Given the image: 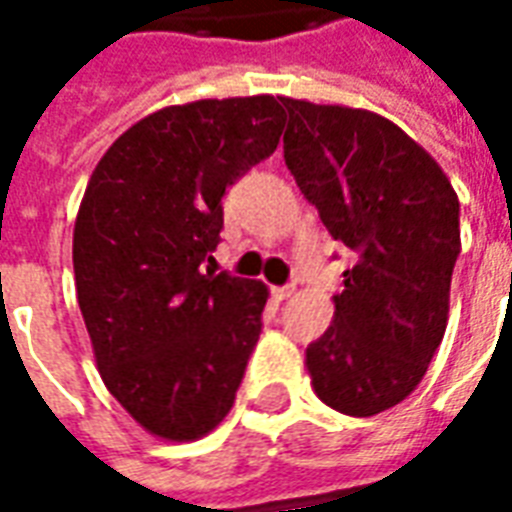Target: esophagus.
<instances>
[{"label":"esophagus","mask_w":512,"mask_h":512,"mask_svg":"<svg viewBox=\"0 0 512 512\" xmlns=\"http://www.w3.org/2000/svg\"><path fill=\"white\" fill-rule=\"evenodd\" d=\"M293 293H296V285H285V288H274V296H277L279 301L290 299Z\"/></svg>","instance_id":"1"}]
</instances>
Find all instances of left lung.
<instances>
[{
  "mask_svg": "<svg viewBox=\"0 0 512 512\" xmlns=\"http://www.w3.org/2000/svg\"><path fill=\"white\" fill-rule=\"evenodd\" d=\"M285 164L334 241L356 255L334 321L307 348L312 389L348 417L406 400L439 348L461 252L450 178L392 120L282 98Z\"/></svg>",
  "mask_w": 512,
  "mask_h": 512,
  "instance_id": "obj_1",
  "label": "left lung"
}]
</instances>
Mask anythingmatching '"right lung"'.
I'll return each mask as SVG.
<instances>
[{
  "mask_svg": "<svg viewBox=\"0 0 512 512\" xmlns=\"http://www.w3.org/2000/svg\"><path fill=\"white\" fill-rule=\"evenodd\" d=\"M274 95L164 106L120 134L90 175L73 274L95 365L158 439L194 441L233 408L268 288L205 271L227 186L279 145Z\"/></svg>",
  "mask_w": 512,
  "mask_h": 512,
  "instance_id": "add662e5",
  "label": "right lung"
}]
</instances>
